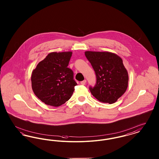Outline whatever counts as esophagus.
Instances as JSON below:
<instances>
[{
  "label": "esophagus",
  "instance_id": "obj_1",
  "mask_svg": "<svg viewBox=\"0 0 159 159\" xmlns=\"http://www.w3.org/2000/svg\"><path fill=\"white\" fill-rule=\"evenodd\" d=\"M86 82V80H84L83 81H82L80 83H81V84H82V85H84V84H85V83Z\"/></svg>",
  "mask_w": 159,
  "mask_h": 159
}]
</instances>
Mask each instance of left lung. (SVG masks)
<instances>
[{
  "mask_svg": "<svg viewBox=\"0 0 159 159\" xmlns=\"http://www.w3.org/2000/svg\"><path fill=\"white\" fill-rule=\"evenodd\" d=\"M84 54L97 77L95 85L89 87L91 93L100 102L114 103L128 86V73L121 58L109 52L86 51Z\"/></svg>",
  "mask_w": 159,
  "mask_h": 159,
  "instance_id": "left-lung-1",
  "label": "left lung"
}]
</instances>
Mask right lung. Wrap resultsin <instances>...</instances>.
Here are the masks:
<instances>
[{"label":"right lung","instance_id":"obj_1","mask_svg":"<svg viewBox=\"0 0 159 159\" xmlns=\"http://www.w3.org/2000/svg\"><path fill=\"white\" fill-rule=\"evenodd\" d=\"M71 52H51L40 61L31 75L32 89L45 104L58 107L71 98L77 85L67 66Z\"/></svg>","mask_w":159,"mask_h":159}]
</instances>
